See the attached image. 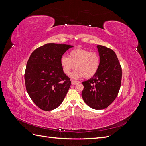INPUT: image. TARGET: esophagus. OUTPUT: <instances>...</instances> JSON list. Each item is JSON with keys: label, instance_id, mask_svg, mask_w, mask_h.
<instances>
[{"label": "esophagus", "instance_id": "34e87169", "mask_svg": "<svg viewBox=\"0 0 146 146\" xmlns=\"http://www.w3.org/2000/svg\"><path fill=\"white\" fill-rule=\"evenodd\" d=\"M78 83V81H74V80L72 81V84H76Z\"/></svg>", "mask_w": 146, "mask_h": 146}]
</instances>
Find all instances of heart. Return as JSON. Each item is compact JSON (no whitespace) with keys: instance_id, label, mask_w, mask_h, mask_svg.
Returning <instances> with one entry per match:
<instances>
[{"instance_id":"b5f03b06","label":"heart","mask_w":146,"mask_h":146,"mask_svg":"<svg viewBox=\"0 0 146 146\" xmlns=\"http://www.w3.org/2000/svg\"><path fill=\"white\" fill-rule=\"evenodd\" d=\"M100 62L97 53L83 48L74 49L69 53V57L63 56L60 58L63 72L66 75H70L75 67L76 72L72 75L73 78L83 76L90 79L93 77L99 70Z\"/></svg>"}]
</instances>
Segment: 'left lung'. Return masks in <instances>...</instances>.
Returning <instances> with one entry per match:
<instances>
[{
    "label": "left lung",
    "instance_id": "8db88e82",
    "mask_svg": "<svg viewBox=\"0 0 146 146\" xmlns=\"http://www.w3.org/2000/svg\"><path fill=\"white\" fill-rule=\"evenodd\" d=\"M100 58L98 72L83 81L81 96L85 103L94 110L105 109L117 97L121 87L122 68L116 54L113 50L97 45Z\"/></svg>",
    "mask_w": 146,
    "mask_h": 146
}]
</instances>
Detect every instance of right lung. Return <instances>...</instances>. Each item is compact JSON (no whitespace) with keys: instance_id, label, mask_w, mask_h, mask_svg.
<instances>
[{"instance_id":"add662e5","label":"right lung","mask_w":146,"mask_h":146,"mask_svg":"<svg viewBox=\"0 0 146 146\" xmlns=\"http://www.w3.org/2000/svg\"><path fill=\"white\" fill-rule=\"evenodd\" d=\"M73 46L46 43L30 56L25 72L27 93L33 102L43 111L56 109L63 102L70 85L63 73L60 58Z\"/></svg>"}]
</instances>
